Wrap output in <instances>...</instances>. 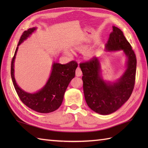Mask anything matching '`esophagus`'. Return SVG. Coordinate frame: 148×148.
I'll return each instance as SVG.
<instances>
[{"mask_svg":"<svg viewBox=\"0 0 148 148\" xmlns=\"http://www.w3.org/2000/svg\"><path fill=\"white\" fill-rule=\"evenodd\" d=\"M76 76H78V77L81 76V75H82V71H81L80 67H78L76 70Z\"/></svg>","mask_w":148,"mask_h":148,"instance_id":"34e87169","label":"esophagus"}]
</instances>
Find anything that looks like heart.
Wrapping results in <instances>:
<instances>
[{
  "mask_svg": "<svg viewBox=\"0 0 148 148\" xmlns=\"http://www.w3.org/2000/svg\"><path fill=\"white\" fill-rule=\"evenodd\" d=\"M67 53H69V51H67ZM84 55L87 56V57H90V56H91V54L89 52H85V53H84Z\"/></svg>",
  "mask_w": 148,
  "mask_h": 148,
  "instance_id": "b5f03b06",
  "label": "heart"
}]
</instances>
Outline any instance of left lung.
Listing matches in <instances>:
<instances>
[{
	"label": "left lung",
	"instance_id": "left-lung-1",
	"mask_svg": "<svg viewBox=\"0 0 148 148\" xmlns=\"http://www.w3.org/2000/svg\"><path fill=\"white\" fill-rule=\"evenodd\" d=\"M106 50L123 51L127 57L126 71L115 82L103 79L100 74V63L96 56L79 64L83 75V92L87 105L92 111L102 115L117 111L130 98L134 88L137 66L135 53L118 27H112Z\"/></svg>",
	"mask_w": 148,
	"mask_h": 148
}]
</instances>
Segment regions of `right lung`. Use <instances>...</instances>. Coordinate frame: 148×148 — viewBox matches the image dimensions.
<instances>
[{"mask_svg":"<svg viewBox=\"0 0 148 148\" xmlns=\"http://www.w3.org/2000/svg\"><path fill=\"white\" fill-rule=\"evenodd\" d=\"M36 29V27L31 28L25 31L21 35L12 59L11 75L14 88L21 102L34 111L40 113H49L56 111L61 106L66 89L72 79L75 77L77 64L75 61H71L66 64L54 62L48 81L40 90L34 93H30L20 88L14 78V60L18 46Z\"/></svg>","mask_w":148,"mask_h":148,"instance_id":"1","label":"right lung"}]
</instances>
